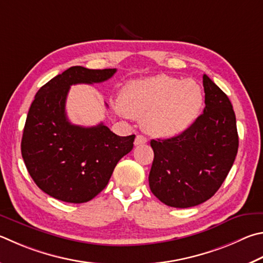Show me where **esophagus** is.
<instances>
[{
	"label": "esophagus",
	"instance_id": "34e87169",
	"mask_svg": "<svg viewBox=\"0 0 263 263\" xmlns=\"http://www.w3.org/2000/svg\"><path fill=\"white\" fill-rule=\"evenodd\" d=\"M148 140H147V138L146 137H144V136H141V135H138L137 137H136V140H135V145H144V144H146Z\"/></svg>",
	"mask_w": 263,
	"mask_h": 263
}]
</instances>
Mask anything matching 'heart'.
<instances>
[{
	"mask_svg": "<svg viewBox=\"0 0 263 263\" xmlns=\"http://www.w3.org/2000/svg\"><path fill=\"white\" fill-rule=\"evenodd\" d=\"M119 101L123 112L142 119L148 133L169 138L194 123L202 107V92L193 80L157 74L124 86Z\"/></svg>",
	"mask_w": 263,
	"mask_h": 263,
	"instance_id": "heart-1",
	"label": "heart"
}]
</instances>
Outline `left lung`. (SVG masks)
<instances>
[{"mask_svg": "<svg viewBox=\"0 0 263 263\" xmlns=\"http://www.w3.org/2000/svg\"><path fill=\"white\" fill-rule=\"evenodd\" d=\"M206 107L180 135L151 141L152 193L166 206L189 208L211 199L235 162L238 145L236 115L227 94L203 74Z\"/></svg>", "mask_w": 263, "mask_h": 263, "instance_id": "8db88e82", "label": "left lung"}]
</instances>
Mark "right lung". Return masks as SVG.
<instances>
[{"label": "right lung", "mask_w": 263, "mask_h": 263, "mask_svg": "<svg viewBox=\"0 0 263 263\" xmlns=\"http://www.w3.org/2000/svg\"><path fill=\"white\" fill-rule=\"evenodd\" d=\"M116 69L71 66L37 90L24 126L22 156L39 189L71 203L92 200L106 187L136 136L119 137L100 123L84 127L69 122L65 101L71 85L106 82Z\"/></svg>", "instance_id": "right-lung-1"}]
</instances>
